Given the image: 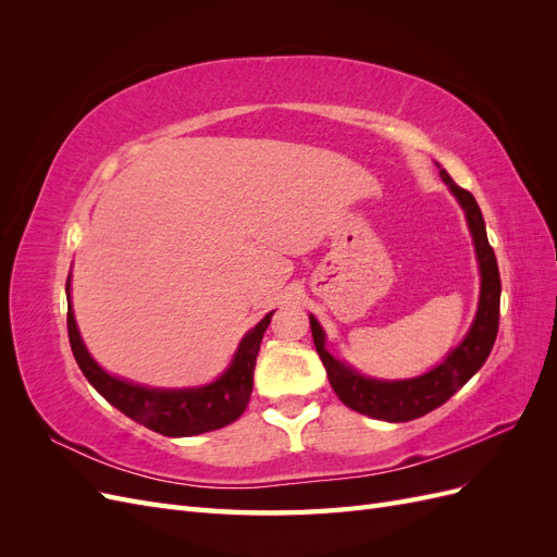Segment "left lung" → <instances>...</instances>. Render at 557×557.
Instances as JSON below:
<instances>
[{"label": "left lung", "mask_w": 557, "mask_h": 557, "mask_svg": "<svg viewBox=\"0 0 557 557\" xmlns=\"http://www.w3.org/2000/svg\"><path fill=\"white\" fill-rule=\"evenodd\" d=\"M440 174L465 209L481 267L479 311L474 325H471L469 334L465 336V342L455 348L440 367H434L432 372L423 376L409 381H376L364 379L358 372H352L344 362L334 360L325 350V334L320 330L318 320L309 318L315 350L327 369V379L330 385L334 387L336 397H339L348 409L364 413L369 418L387 420V423H407V420L425 416L436 407H442L444 401H448L483 367L487 356H491L499 330L502 281L495 250L487 244L481 209L474 195L460 188V185L448 176L446 170H442Z\"/></svg>", "instance_id": "left-lung-1"}]
</instances>
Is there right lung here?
<instances>
[{
	"label": "right lung",
	"mask_w": 557,
	"mask_h": 557,
	"mask_svg": "<svg viewBox=\"0 0 557 557\" xmlns=\"http://www.w3.org/2000/svg\"><path fill=\"white\" fill-rule=\"evenodd\" d=\"M66 290H70V278H66ZM269 320H272V313H267L244 336L230 369L215 383L190 387V391H156V387H141L107 374L90 358V352L81 342L72 301L70 309H66V330H70L72 352L81 372L95 385V391L127 418L164 436L211 432L234 423L244 413L252 393V369H256L260 342Z\"/></svg>",
	"instance_id": "add662e5"
}]
</instances>
